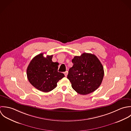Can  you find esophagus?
I'll use <instances>...</instances> for the list:
<instances>
[{"label":"esophagus","instance_id":"34e87169","mask_svg":"<svg viewBox=\"0 0 131 131\" xmlns=\"http://www.w3.org/2000/svg\"><path fill=\"white\" fill-rule=\"evenodd\" d=\"M68 73V72L67 71H65V72H64V74H65V77H67V76Z\"/></svg>","mask_w":131,"mask_h":131}]
</instances>
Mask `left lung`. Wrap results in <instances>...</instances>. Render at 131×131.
Returning <instances> with one entry per match:
<instances>
[{"label": "left lung", "mask_w": 131, "mask_h": 131, "mask_svg": "<svg viewBox=\"0 0 131 131\" xmlns=\"http://www.w3.org/2000/svg\"><path fill=\"white\" fill-rule=\"evenodd\" d=\"M73 64L68 71L67 79L72 88L80 95H87L96 91L101 85L104 77L103 67L94 54L84 52L75 56Z\"/></svg>", "instance_id": "8db88e82"}]
</instances>
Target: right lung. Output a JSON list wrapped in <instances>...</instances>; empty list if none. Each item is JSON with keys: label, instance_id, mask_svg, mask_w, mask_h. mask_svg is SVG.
Returning <instances> with one entry per match:
<instances>
[{"label": "right lung", "instance_id": "add662e5", "mask_svg": "<svg viewBox=\"0 0 131 131\" xmlns=\"http://www.w3.org/2000/svg\"><path fill=\"white\" fill-rule=\"evenodd\" d=\"M43 54L36 56L31 61L27 69V76L30 83L36 89L49 92L57 86V82L65 75L58 71V63L52 62V55L45 58Z\"/></svg>", "mask_w": 131, "mask_h": 131}]
</instances>
